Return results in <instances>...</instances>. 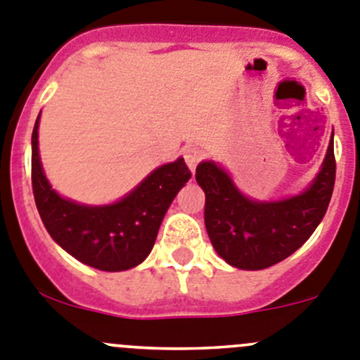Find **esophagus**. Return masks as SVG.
I'll use <instances>...</instances> for the list:
<instances>
[{"mask_svg":"<svg viewBox=\"0 0 360 360\" xmlns=\"http://www.w3.org/2000/svg\"><path fill=\"white\" fill-rule=\"evenodd\" d=\"M203 155H205L203 153V150H200V148H196V146H189L184 150V158H186V162H187V166H189L191 171L196 169L198 162L202 160Z\"/></svg>","mask_w":360,"mask_h":360,"instance_id":"obj_1","label":"esophagus"}]
</instances>
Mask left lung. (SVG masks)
I'll return each instance as SVG.
<instances>
[{
    "mask_svg": "<svg viewBox=\"0 0 360 360\" xmlns=\"http://www.w3.org/2000/svg\"><path fill=\"white\" fill-rule=\"evenodd\" d=\"M196 182L205 193V229L217 255L233 268L266 269L292 255L328 209L335 182L334 131L318 174L295 196L248 198L214 160L198 164Z\"/></svg>",
    "mask_w": 360,
    "mask_h": 360,
    "instance_id": "left-lung-1",
    "label": "left lung"
}]
</instances>
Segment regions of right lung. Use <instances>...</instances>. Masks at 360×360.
<instances>
[{
	"instance_id": "obj_1",
	"label": "right lung",
	"mask_w": 360,
	"mask_h": 360,
	"mask_svg": "<svg viewBox=\"0 0 360 360\" xmlns=\"http://www.w3.org/2000/svg\"><path fill=\"white\" fill-rule=\"evenodd\" d=\"M39 114L32 134V187L35 205L53 240L80 262L101 271L139 266L178 191L191 178L182 157L151 171L139 186L108 205H85L60 196L42 169Z\"/></svg>"
}]
</instances>
